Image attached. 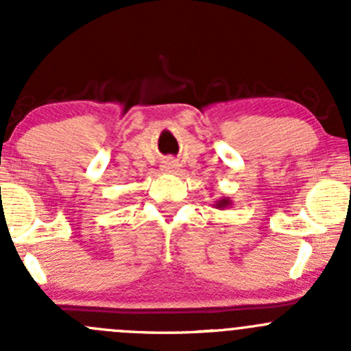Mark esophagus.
Here are the masks:
<instances>
[{
  "label": "esophagus",
  "mask_w": 351,
  "mask_h": 351,
  "mask_svg": "<svg viewBox=\"0 0 351 351\" xmlns=\"http://www.w3.org/2000/svg\"><path fill=\"white\" fill-rule=\"evenodd\" d=\"M161 169L165 173H176V169H178V165H176L175 159H166V161H162Z\"/></svg>",
  "instance_id": "1"
}]
</instances>
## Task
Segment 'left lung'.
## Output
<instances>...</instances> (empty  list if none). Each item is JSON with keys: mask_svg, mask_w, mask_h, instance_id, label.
Instances as JSON below:
<instances>
[{"mask_svg": "<svg viewBox=\"0 0 351 351\" xmlns=\"http://www.w3.org/2000/svg\"><path fill=\"white\" fill-rule=\"evenodd\" d=\"M212 207L219 208V210H226V208L232 207V200L229 197H221V198H217L214 204H212Z\"/></svg>", "mask_w": 351, "mask_h": 351, "instance_id": "8db88e82", "label": "left lung"}]
</instances>
